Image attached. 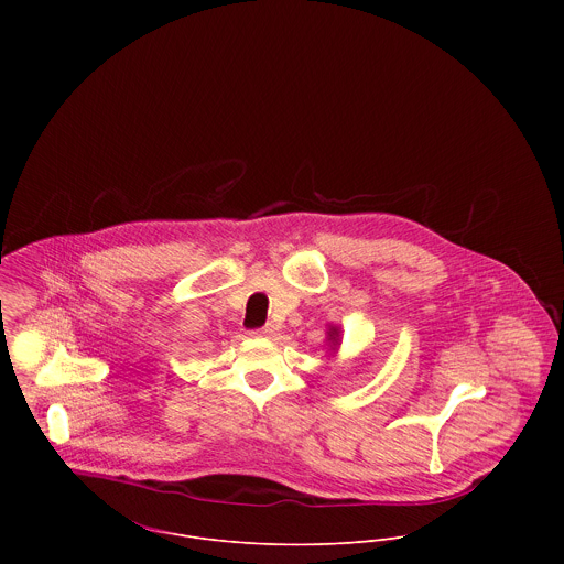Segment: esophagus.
Returning a JSON list of instances; mask_svg holds the SVG:
<instances>
[{"label": "esophagus", "instance_id": "esophagus-1", "mask_svg": "<svg viewBox=\"0 0 564 564\" xmlns=\"http://www.w3.org/2000/svg\"><path fill=\"white\" fill-rule=\"evenodd\" d=\"M253 334H258V336H267V338H271V336H275V325H271V323H267V325H262V327H258Z\"/></svg>", "mask_w": 564, "mask_h": 564}]
</instances>
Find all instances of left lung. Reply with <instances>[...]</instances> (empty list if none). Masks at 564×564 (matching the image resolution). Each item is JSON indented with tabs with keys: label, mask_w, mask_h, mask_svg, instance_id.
<instances>
[{
	"label": "left lung",
	"mask_w": 564,
	"mask_h": 564,
	"mask_svg": "<svg viewBox=\"0 0 564 564\" xmlns=\"http://www.w3.org/2000/svg\"><path fill=\"white\" fill-rule=\"evenodd\" d=\"M329 336H332V340L336 343V329H332V334H329Z\"/></svg>",
	"instance_id": "left-lung-1"
}]
</instances>
